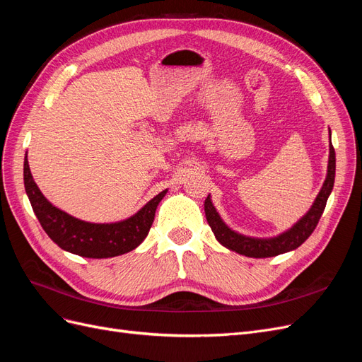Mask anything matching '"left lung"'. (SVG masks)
Instances as JSON below:
<instances>
[{"label": "left lung", "mask_w": 362, "mask_h": 362, "mask_svg": "<svg viewBox=\"0 0 362 362\" xmlns=\"http://www.w3.org/2000/svg\"><path fill=\"white\" fill-rule=\"evenodd\" d=\"M335 180V149L332 144L329 145V164H327V175L323 182V187L320 193L317 194V198L311 206V210L306 213L300 221L296 223L287 233H284L278 237L273 238H252L242 234L234 233L233 229H229L221 216L217 214L216 208L211 204L210 196H206L204 208H205V217L206 222L210 225L211 231L214 233L216 238L221 242L225 247L231 249L237 254H242L250 258H269L276 257L284 252L293 250L299 247L306 238H308L315 229L317 223H319L320 217L325 211V206L327 202V198L332 192Z\"/></svg>", "instance_id": "obj_1"}]
</instances>
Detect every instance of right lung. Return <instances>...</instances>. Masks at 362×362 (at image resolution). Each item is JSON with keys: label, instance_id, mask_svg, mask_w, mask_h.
<instances>
[{"label": "right lung", "instance_id": "right-lung-1", "mask_svg": "<svg viewBox=\"0 0 362 362\" xmlns=\"http://www.w3.org/2000/svg\"><path fill=\"white\" fill-rule=\"evenodd\" d=\"M24 185L30 204L48 237L62 249L86 258H110L136 249L146 238L156 210L168 190L158 193L140 211L116 223H90L54 206L42 194L24 160Z\"/></svg>", "mask_w": 362, "mask_h": 362}]
</instances>
